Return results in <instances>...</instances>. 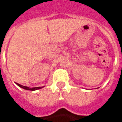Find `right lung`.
I'll return each instance as SVG.
<instances>
[{
    "instance_id": "1",
    "label": "right lung",
    "mask_w": 122,
    "mask_h": 122,
    "mask_svg": "<svg viewBox=\"0 0 122 122\" xmlns=\"http://www.w3.org/2000/svg\"><path fill=\"white\" fill-rule=\"evenodd\" d=\"M16 85L20 86V88H24V89H25V90H27V91H36V90H39V89H40V88H42L44 86H39V87H34V88H30L28 87V86H23V85H21L18 84V83H16Z\"/></svg>"
}]
</instances>
